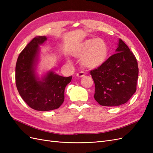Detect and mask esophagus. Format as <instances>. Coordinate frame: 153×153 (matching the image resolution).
<instances>
[{
	"mask_svg": "<svg viewBox=\"0 0 153 153\" xmlns=\"http://www.w3.org/2000/svg\"><path fill=\"white\" fill-rule=\"evenodd\" d=\"M84 76H85V74H84V72H82V71H80V72L76 74V76H77V77H79V78L84 77Z\"/></svg>",
	"mask_w": 153,
	"mask_h": 153,
	"instance_id": "esophagus-1",
	"label": "esophagus"
}]
</instances>
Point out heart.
I'll return each mask as SVG.
<instances>
[{
  "instance_id": "obj_1",
  "label": "heart",
  "mask_w": 153,
  "mask_h": 153,
  "mask_svg": "<svg viewBox=\"0 0 153 153\" xmlns=\"http://www.w3.org/2000/svg\"><path fill=\"white\" fill-rule=\"evenodd\" d=\"M108 53L107 45L100 38L87 39L74 50L75 56L80 58V64L86 69L100 67L105 62Z\"/></svg>"
}]
</instances>
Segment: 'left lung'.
<instances>
[{
    "mask_svg": "<svg viewBox=\"0 0 153 153\" xmlns=\"http://www.w3.org/2000/svg\"><path fill=\"white\" fill-rule=\"evenodd\" d=\"M116 52L90 71L95 84L94 98L102 106L126 103L137 90L138 68L135 56L121 39Z\"/></svg>",
    "mask_w": 153,
    "mask_h": 153,
    "instance_id": "obj_1",
    "label": "left lung"
}]
</instances>
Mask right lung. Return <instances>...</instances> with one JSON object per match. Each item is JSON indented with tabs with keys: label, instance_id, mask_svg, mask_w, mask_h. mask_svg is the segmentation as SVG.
Here are the masks:
<instances>
[{
	"label": "right lung",
	"instance_id": "right-lung-1",
	"mask_svg": "<svg viewBox=\"0 0 153 153\" xmlns=\"http://www.w3.org/2000/svg\"><path fill=\"white\" fill-rule=\"evenodd\" d=\"M47 40L46 36H38L22 51L15 69V81L22 98L30 108L38 111L58 108L64 100V89L72 76L64 77L53 71L47 73L42 80L34 74V64L39 45Z\"/></svg>",
	"mask_w": 153,
	"mask_h": 153
}]
</instances>
